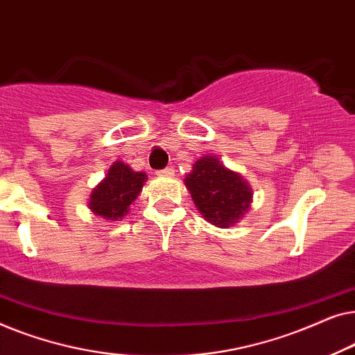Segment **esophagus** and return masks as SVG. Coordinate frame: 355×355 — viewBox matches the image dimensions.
I'll return each mask as SVG.
<instances>
[{
	"mask_svg": "<svg viewBox=\"0 0 355 355\" xmlns=\"http://www.w3.org/2000/svg\"><path fill=\"white\" fill-rule=\"evenodd\" d=\"M157 174H158V176H163V178H173L174 176V168L168 166V168L162 169V171H158Z\"/></svg>",
	"mask_w": 355,
	"mask_h": 355,
	"instance_id": "1",
	"label": "esophagus"
}]
</instances>
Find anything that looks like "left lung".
Here are the masks:
<instances>
[{"label": "left lung", "mask_w": 355, "mask_h": 355, "mask_svg": "<svg viewBox=\"0 0 355 355\" xmlns=\"http://www.w3.org/2000/svg\"><path fill=\"white\" fill-rule=\"evenodd\" d=\"M200 215L216 227H230L249 211L254 191L242 174L226 168L215 155H203L184 179Z\"/></svg>", "instance_id": "left-lung-1"}]
</instances>
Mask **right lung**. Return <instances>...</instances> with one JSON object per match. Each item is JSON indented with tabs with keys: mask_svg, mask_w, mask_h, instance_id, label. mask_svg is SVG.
Wrapping results in <instances>:
<instances>
[{
	"mask_svg": "<svg viewBox=\"0 0 355 355\" xmlns=\"http://www.w3.org/2000/svg\"><path fill=\"white\" fill-rule=\"evenodd\" d=\"M147 182V174L134 171L121 159L111 164L106 176L92 189L89 208L95 216L106 221H119L129 213V208Z\"/></svg>",
	"mask_w": 355,
	"mask_h": 355,
	"instance_id": "right-lung-1",
	"label": "right lung"
}]
</instances>
